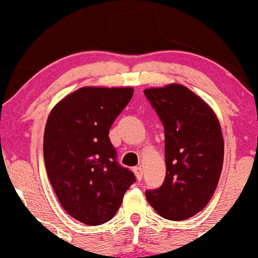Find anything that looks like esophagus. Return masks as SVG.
I'll list each match as a JSON object with an SVG mask.
<instances>
[{
  "instance_id": "obj_1",
  "label": "esophagus",
  "mask_w": 258,
  "mask_h": 258,
  "mask_svg": "<svg viewBox=\"0 0 258 258\" xmlns=\"http://www.w3.org/2000/svg\"><path fill=\"white\" fill-rule=\"evenodd\" d=\"M133 171H134L137 178L140 181V179L143 178V168H141V166H135V167L133 168Z\"/></svg>"
}]
</instances>
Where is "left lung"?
<instances>
[{"mask_svg":"<svg viewBox=\"0 0 258 258\" xmlns=\"http://www.w3.org/2000/svg\"><path fill=\"white\" fill-rule=\"evenodd\" d=\"M165 129L166 177L148 189L151 207L168 220L181 221L201 212L220 178L224 139L214 112L182 85L144 91Z\"/></svg>","mask_w":258,"mask_h":258,"instance_id":"left-lung-1","label":"left lung"}]
</instances>
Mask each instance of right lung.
Returning <instances> with one entry per match:
<instances>
[{
  "instance_id": "obj_1",
  "label": "right lung",
  "mask_w": 258,
  "mask_h": 258,
  "mask_svg": "<svg viewBox=\"0 0 258 258\" xmlns=\"http://www.w3.org/2000/svg\"><path fill=\"white\" fill-rule=\"evenodd\" d=\"M133 93L132 87H82L52 108L46 121V173L63 209L86 225L114 217L135 182L108 137Z\"/></svg>"
}]
</instances>
